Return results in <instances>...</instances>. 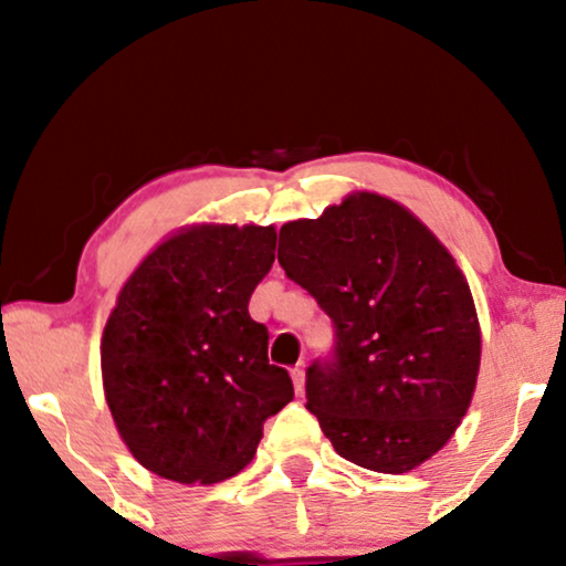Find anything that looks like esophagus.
I'll use <instances>...</instances> for the list:
<instances>
[{"instance_id":"1","label":"esophagus","mask_w":566,"mask_h":566,"mask_svg":"<svg viewBox=\"0 0 566 566\" xmlns=\"http://www.w3.org/2000/svg\"><path fill=\"white\" fill-rule=\"evenodd\" d=\"M291 378H293V389H296V394H304V368L301 366L293 368Z\"/></svg>"}]
</instances>
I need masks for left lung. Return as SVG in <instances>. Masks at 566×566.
Instances as JSON below:
<instances>
[{"label": "left lung", "mask_w": 566, "mask_h": 566, "mask_svg": "<svg viewBox=\"0 0 566 566\" xmlns=\"http://www.w3.org/2000/svg\"><path fill=\"white\" fill-rule=\"evenodd\" d=\"M277 262L335 327L306 409L343 459L405 474L459 428L482 337L467 277L432 231L376 192L281 229Z\"/></svg>", "instance_id": "8db88e82"}]
</instances>
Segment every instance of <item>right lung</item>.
I'll return each mask as SVG.
<instances>
[{"label": "right lung", "mask_w": 566, "mask_h": 566, "mask_svg": "<svg viewBox=\"0 0 566 566\" xmlns=\"http://www.w3.org/2000/svg\"><path fill=\"white\" fill-rule=\"evenodd\" d=\"M273 227H196L159 244L123 285L103 335V384L136 461L213 484L252 461L268 417L293 399L268 360L250 296L275 260Z\"/></svg>", "instance_id": "add662e5"}]
</instances>
